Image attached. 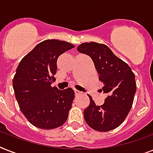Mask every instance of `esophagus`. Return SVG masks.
Here are the masks:
<instances>
[{
  "instance_id": "esophagus-1",
  "label": "esophagus",
  "mask_w": 153,
  "mask_h": 153,
  "mask_svg": "<svg viewBox=\"0 0 153 153\" xmlns=\"http://www.w3.org/2000/svg\"><path fill=\"white\" fill-rule=\"evenodd\" d=\"M74 94H82L81 91H78V90H74Z\"/></svg>"
}]
</instances>
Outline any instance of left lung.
<instances>
[{
  "label": "left lung",
  "instance_id": "left-lung-1",
  "mask_svg": "<svg viewBox=\"0 0 153 153\" xmlns=\"http://www.w3.org/2000/svg\"><path fill=\"white\" fill-rule=\"evenodd\" d=\"M77 50L92 59L99 79L104 83L102 91L108 94L102 105H96L89 95L90 105L83 113L85 121L99 132L114 129L125 121L133 105L137 91L135 74L105 44L83 43Z\"/></svg>",
  "mask_w": 153,
  "mask_h": 153
}]
</instances>
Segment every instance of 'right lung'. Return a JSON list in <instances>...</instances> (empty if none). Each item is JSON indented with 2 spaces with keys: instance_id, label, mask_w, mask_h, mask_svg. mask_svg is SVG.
I'll use <instances>...</instances> for the list:
<instances>
[{
  "instance_id": "obj_1",
  "label": "right lung",
  "mask_w": 153,
  "mask_h": 153,
  "mask_svg": "<svg viewBox=\"0 0 153 153\" xmlns=\"http://www.w3.org/2000/svg\"><path fill=\"white\" fill-rule=\"evenodd\" d=\"M74 48L68 42L47 39L39 43L20 61L13 90L20 109L37 128L52 129L67 121L74 98L71 88L52 87L60 55Z\"/></svg>"
}]
</instances>
